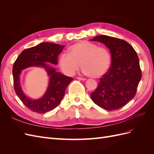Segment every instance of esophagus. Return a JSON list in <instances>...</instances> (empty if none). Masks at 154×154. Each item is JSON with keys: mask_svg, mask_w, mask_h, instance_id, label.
Segmentation results:
<instances>
[{"mask_svg": "<svg viewBox=\"0 0 154 154\" xmlns=\"http://www.w3.org/2000/svg\"><path fill=\"white\" fill-rule=\"evenodd\" d=\"M77 79H78V80H82V81H85V80H86L85 78H81V77H77Z\"/></svg>", "mask_w": 154, "mask_h": 154, "instance_id": "1", "label": "esophagus"}]
</instances>
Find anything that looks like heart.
I'll return each instance as SVG.
<instances>
[{
  "label": "heart",
  "instance_id": "1",
  "mask_svg": "<svg viewBox=\"0 0 154 154\" xmlns=\"http://www.w3.org/2000/svg\"><path fill=\"white\" fill-rule=\"evenodd\" d=\"M59 66L69 76L74 75L81 66L83 72L92 78H100L106 72L110 64L109 51L87 41H81L70 46L69 53L59 57Z\"/></svg>",
  "mask_w": 154,
  "mask_h": 154
}]
</instances>
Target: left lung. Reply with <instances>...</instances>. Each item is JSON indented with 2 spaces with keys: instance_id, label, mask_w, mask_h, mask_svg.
Wrapping results in <instances>:
<instances>
[{
  "instance_id": "8db88e82",
  "label": "left lung",
  "mask_w": 154,
  "mask_h": 154,
  "mask_svg": "<svg viewBox=\"0 0 154 154\" xmlns=\"http://www.w3.org/2000/svg\"><path fill=\"white\" fill-rule=\"evenodd\" d=\"M90 40L105 44L112 57L111 67L91 93L92 100L105 110L119 109L136 94L142 76L138 56L132 46L122 39L99 35Z\"/></svg>"
}]
</instances>
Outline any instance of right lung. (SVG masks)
I'll list each match as a JSON object with an SVG mask.
<instances>
[{
    "label": "right lung",
    "instance_id": "1",
    "mask_svg": "<svg viewBox=\"0 0 154 154\" xmlns=\"http://www.w3.org/2000/svg\"><path fill=\"white\" fill-rule=\"evenodd\" d=\"M64 45L43 42L35 47L24 50L14 63L13 76L14 89L24 105L31 110L38 114L45 113L55 109L62 101L66 88L73 78L63 75L48 63L57 65L58 57ZM30 66L44 67L50 77L49 85L41 99L32 100L23 92L20 83L22 69Z\"/></svg>",
    "mask_w": 154,
    "mask_h": 154
}]
</instances>
